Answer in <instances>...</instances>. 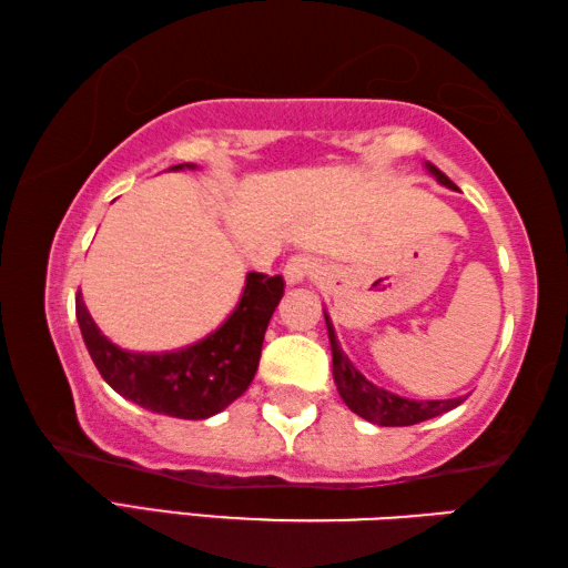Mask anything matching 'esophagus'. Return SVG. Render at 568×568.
<instances>
[{
  "label": "esophagus",
  "instance_id": "34e87169",
  "mask_svg": "<svg viewBox=\"0 0 568 568\" xmlns=\"http://www.w3.org/2000/svg\"><path fill=\"white\" fill-rule=\"evenodd\" d=\"M316 274H320V262L310 254H294L284 266V278L290 284L306 282V278H312Z\"/></svg>",
  "mask_w": 568,
  "mask_h": 568
}]
</instances>
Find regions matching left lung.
I'll list each match as a JSON object with an SVG mask.
<instances>
[{"label": "left lung", "mask_w": 568, "mask_h": 568, "mask_svg": "<svg viewBox=\"0 0 568 568\" xmlns=\"http://www.w3.org/2000/svg\"><path fill=\"white\" fill-rule=\"evenodd\" d=\"M426 169L439 179L442 184L449 186V176L442 174L434 164H426ZM326 320V329H329V344H332V362H334V384L339 389V396L344 404L349 406L354 414H359L362 419L379 424V426H412L426 419H434L444 412L456 409L464 402V396L459 399H442V402H414V399H404L399 394H392L382 389V386L372 384L366 376L356 369V366L349 362V356L342 352L339 342H336L334 326L329 322V314L324 312Z\"/></svg>", "instance_id": "1"}]
</instances>
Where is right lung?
<instances>
[{
	"label": "right lung",
	"mask_w": 568,
	"mask_h": 568,
	"mask_svg": "<svg viewBox=\"0 0 568 568\" xmlns=\"http://www.w3.org/2000/svg\"><path fill=\"white\" fill-rule=\"evenodd\" d=\"M196 169L176 164L169 169ZM284 296V278L268 274H246V284L236 310L204 339L184 349L146 354L129 352L109 342L99 332L82 294L77 296V322L87 352L102 379L124 399L154 414L176 419H209L226 409L252 384L268 320Z\"/></svg>",
	"instance_id": "right-lung-1"
}]
</instances>
